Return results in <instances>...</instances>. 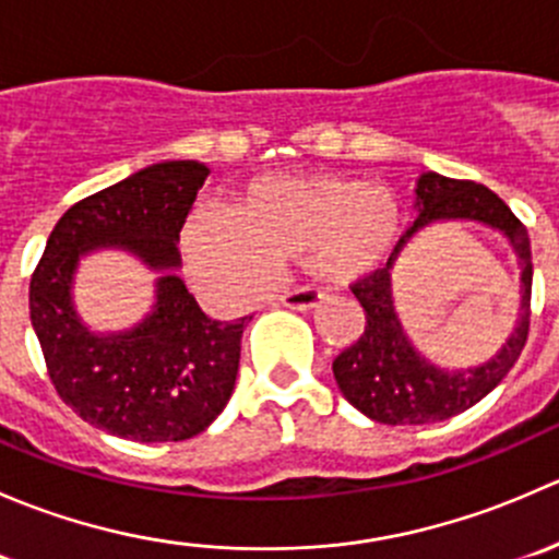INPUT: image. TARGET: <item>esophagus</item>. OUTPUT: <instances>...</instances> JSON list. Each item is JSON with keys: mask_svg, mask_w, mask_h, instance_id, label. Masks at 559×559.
I'll return each mask as SVG.
<instances>
[{"mask_svg": "<svg viewBox=\"0 0 559 559\" xmlns=\"http://www.w3.org/2000/svg\"><path fill=\"white\" fill-rule=\"evenodd\" d=\"M278 302L292 308V311H313V308H319L324 302V295L319 289H295L281 295Z\"/></svg>", "mask_w": 559, "mask_h": 559, "instance_id": "1", "label": "esophagus"}]
</instances>
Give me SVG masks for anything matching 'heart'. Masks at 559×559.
I'll use <instances>...</instances> for the list:
<instances>
[{
    "label": "heart",
    "instance_id": "b5f03b06",
    "mask_svg": "<svg viewBox=\"0 0 559 559\" xmlns=\"http://www.w3.org/2000/svg\"><path fill=\"white\" fill-rule=\"evenodd\" d=\"M403 235L405 211L386 186L341 173H273L246 183L233 213L197 211L183 251L202 286L248 297L286 262H302L324 284H357L392 262Z\"/></svg>",
    "mask_w": 559,
    "mask_h": 559
}]
</instances>
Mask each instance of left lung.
Listing matches in <instances>:
<instances>
[{
	"label": "left lung",
	"mask_w": 559,
	"mask_h": 559,
	"mask_svg": "<svg viewBox=\"0 0 559 559\" xmlns=\"http://www.w3.org/2000/svg\"><path fill=\"white\" fill-rule=\"evenodd\" d=\"M416 213L419 218L403 235V243L392 262L352 286L354 297L365 308L368 324L362 337L332 362V373L343 397L368 419L381 425H432L476 405L514 368L530 330L533 257H530L527 229L511 213V207L487 186L425 173L416 180ZM443 221H476L498 228L518 251L523 267L521 319L499 354L476 369L452 371L430 364L409 343L393 308V259L416 234Z\"/></svg>",
	"instance_id": "obj_1"
}]
</instances>
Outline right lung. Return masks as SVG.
<instances>
[{
  "label": "right lung",
  "mask_w": 559,
  "mask_h": 559,
  "mask_svg": "<svg viewBox=\"0 0 559 559\" xmlns=\"http://www.w3.org/2000/svg\"><path fill=\"white\" fill-rule=\"evenodd\" d=\"M211 175L202 162L143 167L75 202L29 284V316L59 397L88 425L140 443L186 441L213 425L238 379L246 321H213L180 281L178 235ZM118 247L157 273L155 306L121 333H94L74 308L83 255Z\"/></svg>",
  "instance_id": "add662e5"
}]
</instances>
